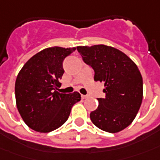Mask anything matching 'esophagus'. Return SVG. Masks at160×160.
Masks as SVG:
<instances>
[{"label":"esophagus","mask_w":160,"mask_h":160,"mask_svg":"<svg viewBox=\"0 0 160 160\" xmlns=\"http://www.w3.org/2000/svg\"><path fill=\"white\" fill-rule=\"evenodd\" d=\"M81 98H82V99H85L88 98V96H86V95H82V96H81Z\"/></svg>","instance_id":"1"}]
</instances>
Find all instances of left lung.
<instances>
[{"mask_svg":"<svg viewBox=\"0 0 160 160\" xmlns=\"http://www.w3.org/2000/svg\"><path fill=\"white\" fill-rule=\"evenodd\" d=\"M82 60L94 69L95 81L104 83V98L91 112L92 123L116 133L132 123L143 99V79L136 63L124 52L107 45L78 46Z\"/></svg>","mask_w":160,"mask_h":160,"instance_id":"1","label":"left lung"}]
</instances>
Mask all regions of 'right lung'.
I'll return each instance as SVG.
<instances>
[{
	"mask_svg": "<svg viewBox=\"0 0 160 160\" xmlns=\"http://www.w3.org/2000/svg\"><path fill=\"white\" fill-rule=\"evenodd\" d=\"M76 48L51 47L36 54L23 65L16 78L15 101L20 115L29 128L49 132L69 118L81 95L57 91L64 70L62 62Z\"/></svg>",
	"mask_w": 160,
	"mask_h": 160,
	"instance_id": "1",
	"label": "right lung"
}]
</instances>
